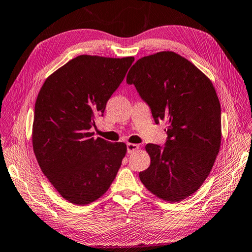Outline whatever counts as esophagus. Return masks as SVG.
<instances>
[{"instance_id": "obj_1", "label": "esophagus", "mask_w": 252, "mask_h": 252, "mask_svg": "<svg viewBox=\"0 0 252 252\" xmlns=\"http://www.w3.org/2000/svg\"><path fill=\"white\" fill-rule=\"evenodd\" d=\"M139 149V146L136 145V144H127V153L128 154H131L134 153V151L138 150Z\"/></svg>"}]
</instances>
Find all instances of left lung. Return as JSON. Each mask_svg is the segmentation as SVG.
<instances>
[{
	"instance_id": "8db88e82",
	"label": "left lung",
	"mask_w": 252,
	"mask_h": 252,
	"mask_svg": "<svg viewBox=\"0 0 252 252\" xmlns=\"http://www.w3.org/2000/svg\"><path fill=\"white\" fill-rule=\"evenodd\" d=\"M126 82L148 104L156 124L167 123L164 146H146L150 165L139 173L141 182L164 201H182L205 181L220 151V104L213 83L173 51L137 60Z\"/></svg>"
}]
</instances>
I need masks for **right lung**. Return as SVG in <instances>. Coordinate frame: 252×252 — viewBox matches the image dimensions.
Wrapping results in <instances>:
<instances>
[{"label": "right lung", "instance_id": "right-lung-1", "mask_svg": "<svg viewBox=\"0 0 252 252\" xmlns=\"http://www.w3.org/2000/svg\"><path fill=\"white\" fill-rule=\"evenodd\" d=\"M134 60L78 56L49 75L38 93L32 148L47 179L71 203L96 201L121 168L126 145L94 138L91 128Z\"/></svg>", "mask_w": 252, "mask_h": 252}]
</instances>
